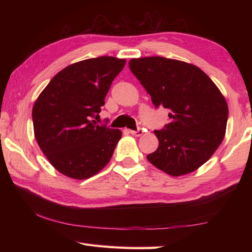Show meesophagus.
I'll return each mask as SVG.
<instances>
[{
	"label": "esophagus",
	"mask_w": 252,
	"mask_h": 252,
	"mask_svg": "<svg viewBox=\"0 0 252 252\" xmlns=\"http://www.w3.org/2000/svg\"><path fill=\"white\" fill-rule=\"evenodd\" d=\"M130 133L132 135H135V136H141L143 133H144V130L142 129V127H138V129L136 130V131H133V130H131L130 131Z\"/></svg>",
	"instance_id": "esophagus-1"
}]
</instances>
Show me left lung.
I'll use <instances>...</instances> for the list:
<instances>
[{"label": "left lung", "instance_id": "1", "mask_svg": "<svg viewBox=\"0 0 252 252\" xmlns=\"http://www.w3.org/2000/svg\"><path fill=\"white\" fill-rule=\"evenodd\" d=\"M129 67L155 107L170 110V123L154 131L156 152L148 161L172 176L207 162L225 135L228 107L212 80L191 63L160 56L132 58Z\"/></svg>", "mask_w": 252, "mask_h": 252}]
</instances>
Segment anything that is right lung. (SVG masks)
<instances>
[{"label": "right lung", "mask_w": 252, "mask_h": 252, "mask_svg": "<svg viewBox=\"0 0 252 252\" xmlns=\"http://www.w3.org/2000/svg\"><path fill=\"white\" fill-rule=\"evenodd\" d=\"M126 60L101 56L63 68L42 91L32 108L35 140L51 164L68 178L98 173L122 133L96 125L111 82Z\"/></svg>", "instance_id": "obj_1"}]
</instances>
